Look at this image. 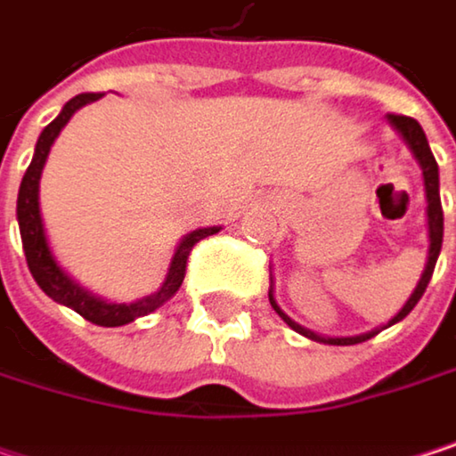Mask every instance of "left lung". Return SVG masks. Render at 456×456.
<instances>
[{
    "instance_id": "8db88e82",
    "label": "left lung",
    "mask_w": 456,
    "mask_h": 456,
    "mask_svg": "<svg viewBox=\"0 0 456 456\" xmlns=\"http://www.w3.org/2000/svg\"><path fill=\"white\" fill-rule=\"evenodd\" d=\"M388 124H391V129H394L399 137L404 139V144L410 147L414 160H417L419 168H422V184H425V200H428L425 216H428V240H430L425 269H422V274H419V280H417V288L411 290V296L407 298V304H404L394 317L388 319L383 327H375V330L359 332V335H338V338H335V335H319L314 330L301 327L296 319L288 317V314L280 309V304H277V298H274V285H272V288H269V304H272V309L282 317V322H285L288 327H293L296 332L306 335L309 340L327 343V346H354V343H364V340L375 338L380 330H386V327L402 322V319L410 314L411 309L417 306V301L422 298V293H425L430 277H433V269H436V261H438V253H441V242H444V211H441V192H438V163H436V158H433V152H430V144H428V137H425L422 126H419L414 118H410V116H388Z\"/></svg>"
}]
</instances>
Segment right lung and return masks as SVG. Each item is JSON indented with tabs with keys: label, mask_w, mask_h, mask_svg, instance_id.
I'll return each mask as SVG.
<instances>
[{
	"label": "right lung",
	"mask_w": 456,
	"mask_h": 456,
	"mask_svg": "<svg viewBox=\"0 0 456 456\" xmlns=\"http://www.w3.org/2000/svg\"><path fill=\"white\" fill-rule=\"evenodd\" d=\"M102 94H76L73 100H68L60 110V116L46 124L45 132L37 139V150L31 158V166L26 168V176L20 182L18 190V227H20V240H23V253L28 261V269L37 280V285L45 290L46 296L68 309H73L76 314H81L84 319H89L92 324L100 327H121L129 324L134 319L152 314L155 309H160L168 298H174V293L182 288L184 282V269H187V256L192 250L195 242H200L203 237L219 232L222 227H200L187 232L168 264V274L163 280V285L150 293L142 296L137 301L129 304H118V301H108L102 296H94L92 290H86L81 282H76L57 261V256L52 253V245L46 240L45 222H42V208H39V182H42V171H45L46 155L54 144L57 134L62 132V126L73 118L76 110H81L89 102H97Z\"/></svg>",
	"instance_id": "right-lung-1"
}]
</instances>
